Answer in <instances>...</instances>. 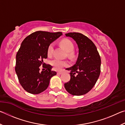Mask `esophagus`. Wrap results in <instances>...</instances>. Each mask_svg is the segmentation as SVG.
<instances>
[{"mask_svg":"<svg viewBox=\"0 0 125 125\" xmlns=\"http://www.w3.org/2000/svg\"><path fill=\"white\" fill-rule=\"evenodd\" d=\"M62 73V72L61 71H58V72H57V74H58V75H60V74H61Z\"/></svg>","mask_w":125,"mask_h":125,"instance_id":"1","label":"esophagus"}]
</instances>
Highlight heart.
I'll list each match as a JSON object with an SVG mask.
<instances>
[{"label": "heart", "mask_w": 125, "mask_h": 125, "mask_svg": "<svg viewBox=\"0 0 125 125\" xmlns=\"http://www.w3.org/2000/svg\"><path fill=\"white\" fill-rule=\"evenodd\" d=\"M60 43L61 45L68 52V54L69 56H72L73 55V51L74 50V48L73 42L70 40L64 39L61 40ZM53 51L54 45L53 43H52L50 44V45L48 46L47 48V56L50 57H52L53 53ZM51 65H52L53 68L56 71H60L62 68L67 67L68 65V62L67 61L61 60L58 58L54 59L53 60L51 61Z\"/></svg>", "instance_id": "obj_1"}]
</instances>
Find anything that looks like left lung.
<instances>
[{"label": "left lung", "mask_w": 125, "mask_h": 125, "mask_svg": "<svg viewBox=\"0 0 125 125\" xmlns=\"http://www.w3.org/2000/svg\"><path fill=\"white\" fill-rule=\"evenodd\" d=\"M65 36L75 40L79 54L75 64L66 69L71 71V79L64 83V87L73 95H82L89 92L98 79L101 71L100 56L95 45L86 36L79 32H69Z\"/></svg>", "instance_id": "8db88e82"}]
</instances>
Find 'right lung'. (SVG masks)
<instances>
[{"label":"right lung","instance_id":"right-lung-1","mask_svg":"<svg viewBox=\"0 0 125 125\" xmlns=\"http://www.w3.org/2000/svg\"><path fill=\"white\" fill-rule=\"evenodd\" d=\"M62 35L61 32L37 31L23 40L16 53L15 69L19 83L27 92L38 94L43 92L51 77L56 75V72L51 71L52 65L46 64L43 60L47 58L50 44ZM41 65H45L46 69L40 73Z\"/></svg>","mask_w":125,"mask_h":125}]
</instances>
